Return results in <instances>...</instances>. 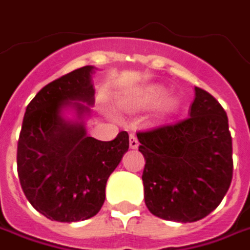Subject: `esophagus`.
<instances>
[{
    "label": "esophagus",
    "instance_id": "esophagus-1",
    "mask_svg": "<svg viewBox=\"0 0 250 250\" xmlns=\"http://www.w3.org/2000/svg\"><path fill=\"white\" fill-rule=\"evenodd\" d=\"M130 148H133V149H136L138 148V140H137L136 134H130Z\"/></svg>",
    "mask_w": 250,
    "mask_h": 250
}]
</instances>
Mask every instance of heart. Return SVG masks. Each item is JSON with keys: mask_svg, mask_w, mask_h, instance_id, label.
<instances>
[{"mask_svg": "<svg viewBox=\"0 0 250 250\" xmlns=\"http://www.w3.org/2000/svg\"><path fill=\"white\" fill-rule=\"evenodd\" d=\"M162 98V92H159V91H151V92L146 95V98H144V104H154L159 102V99Z\"/></svg>", "mask_w": 250, "mask_h": 250, "instance_id": "1", "label": "heart"}]
</instances>
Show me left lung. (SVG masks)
Instances as JSON below:
<instances>
[{"label":"left lung","instance_id":"1","mask_svg":"<svg viewBox=\"0 0 250 250\" xmlns=\"http://www.w3.org/2000/svg\"><path fill=\"white\" fill-rule=\"evenodd\" d=\"M190 116L138 131L146 208L162 220L199 221L217 208L232 180V137L218 101L201 88Z\"/></svg>","mask_w":250,"mask_h":250}]
</instances>
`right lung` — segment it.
Instances as JSON below:
<instances>
[{
	"mask_svg": "<svg viewBox=\"0 0 250 250\" xmlns=\"http://www.w3.org/2000/svg\"><path fill=\"white\" fill-rule=\"evenodd\" d=\"M91 72L92 67L85 65L47 83L23 116L18 176L29 203L51 221L77 223L96 215L104 206L106 182L128 149L127 131L99 141L86 136L82 125L61 117L68 104L78 114L89 112L77 101L92 104Z\"/></svg>",
	"mask_w": 250,
	"mask_h": 250,
	"instance_id": "obj_1",
	"label": "right lung"
}]
</instances>
